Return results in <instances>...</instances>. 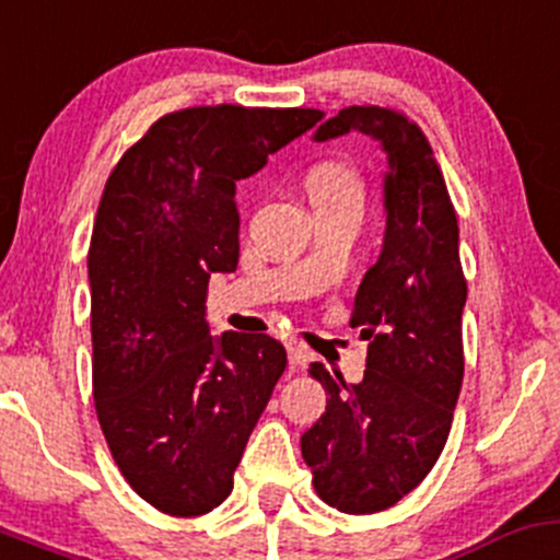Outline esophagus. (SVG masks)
Returning a JSON list of instances; mask_svg holds the SVG:
<instances>
[{
    "instance_id": "esophagus-1",
    "label": "esophagus",
    "mask_w": 560,
    "mask_h": 560,
    "mask_svg": "<svg viewBox=\"0 0 560 560\" xmlns=\"http://www.w3.org/2000/svg\"><path fill=\"white\" fill-rule=\"evenodd\" d=\"M285 350H288V360H291L293 369H299V365H304L306 358H310V352H306V347L299 345V341H288Z\"/></svg>"
}]
</instances>
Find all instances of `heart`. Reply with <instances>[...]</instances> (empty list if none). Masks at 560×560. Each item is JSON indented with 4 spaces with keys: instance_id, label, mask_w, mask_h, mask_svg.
<instances>
[{
    "instance_id": "1",
    "label": "heart",
    "mask_w": 560,
    "mask_h": 560,
    "mask_svg": "<svg viewBox=\"0 0 560 560\" xmlns=\"http://www.w3.org/2000/svg\"><path fill=\"white\" fill-rule=\"evenodd\" d=\"M306 191L317 197H363V176L358 165L345 158H328L306 171Z\"/></svg>"
}]
</instances>
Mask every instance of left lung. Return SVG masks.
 Listing matches in <instances>:
<instances>
[{
  "label": "left lung",
  "instance_id": "1",
  "mask_svg": "<svg viewBox=\"0 0 560 560\" xmlns=\"http://www.w3.org/2000/svg\"><path fill=\"white\" fill-rule=\"evenodd\" d=\"M350 130L374 136L389 158L382 256L360 282L350 317L369 358L360 384L310 365L328 400L302 435V456L323 502L369 515L417 489L446 446L465 376L467 280L454 202L422 128L387 106H347L315 141Z\"/></svg>",
  "mask_w": 560,
  "mask_h": 560
}]
</instances>
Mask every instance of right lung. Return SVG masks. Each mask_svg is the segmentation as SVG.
<instances>
[{
	"instance_id": "add662e5",
	"label": "right lung",
	"mask_w": 560,
	"mask_h": 560,
	"mask_svg": "<svg viewBox=\"0 0 560 560\" xmlns=\"http://www.w3.org/2000/svg\"><path fill=\"white\" fill-rule=\"evenodd\" d=\"M320 109L189 106L109 173L88 250L93 398L119 472L160 513L232 494L245 443L285 371L267 334H208L213 272L240 256L237 182L315 128Z\"/></svg>"
}]
</instances>
